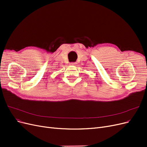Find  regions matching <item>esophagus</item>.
Returning <instances> with one entry per match:
<instances>
[{
    "label": "esophagus",
    "instance_id": "obj_1",
    "mask_svg": "<svg viewBox=\"0 0 147 147\" xmlns=\"http://www.w3.org/2000/svg\"><path fill=\"white\" fill-rule=\"evenodd\" d=\"M70 65H75V63H70Z\"/></svg>",
    "mask_w": 147,
    "mask_h": 147
}]
</instances>
